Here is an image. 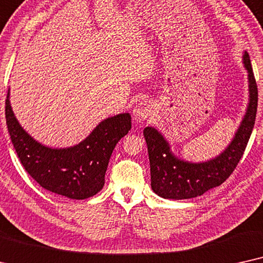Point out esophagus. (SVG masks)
I'll return each mask as SVG.
<instances>
[{
    "label": "esophagus",
    "mask_w": 263,
    "mask_h": 263,
    "mask_svg": "<svg viewBox=\"0 0 263 263\" xmlns=\"http://www.w3.org/2000/svg\"><path fill=\"white\" fill-rule=\"evenodd\" d=\"M152 113L153 108L149 104V102H146V101H141L134 109V119L135 121L137 122L144 121L152 115Z\"/></svg>",
    "instance_id": "1"
}]
</instances>
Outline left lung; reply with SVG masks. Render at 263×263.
<instances>
[{"label": "left lung", "instance_id": "8db88e82", "mask_svg": "<svg viewBox=\"0 0 263 263\" xmlns=\"http://www.w3.org/2000/svg\"><path fill=\"white\" fill-rule=\"evenodd\" d=\"M244 66L249 73V107L233 141L218 157L202 163L185 162L171 153L168 143L155 128H144L143 135L148 145L152 189L155 194L171 199L197 197L221 185L233 173L246 152L257 111V84L247 51Z\"/></svg>", "mask_w": 263, "mask_h": 263}]
</instances>
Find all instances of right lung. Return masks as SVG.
Masks as SVG:
<instances>
[{
	"mask_svg": "<svg viewBox=\"0 0 263 263\" xmlns=\"http://www.w3.org/2000/svg\"><path fill=\"white\" fill-rule=\"evenodd\" d=\"M6 122L14 149L26 172L48 191L73 199L102 190L117 143L131 129V115L119 114L101 122L85 141L67 149H51L31 138L16 121L6 99Z\"/></svg>",
	"mask_w": 263,
	"mask_h": 263,
	"instance_id": "1",
	"label": "right lung"
}]
</instances>
